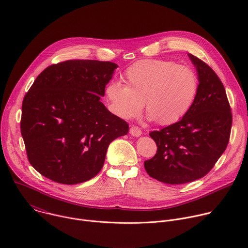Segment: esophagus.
Listing matches in <instances>:
<instances>
[{
	"label": "esophagus",
	"mask_w": 248,
	"mask_h": 248,
	"mask_svg": "<svg viewBox=\"0 0 248 248\" xmlns=\"http://www.w3.org/2000/svg\"><path fill=\"white\" fill-rule=\"evenodd\" d=\"M129 132L133 136H140L141 134H142V131H141V129L138 126H136V125H132L129 128Z\"/></svg>",
	"instance_id": "obj_1"
}]
</instances>
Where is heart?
<instances>
[{"label":"heart","mask_w":248,"mask_h":248,"mask_svg":"<svg viewBox=\"0 0 248 248\" xmlns=\"http://www.w3.org/2000/svg\"><path fill=\"white\" fill-rule=\"evenodd\" d=\"M123 78L125 85L112 81L106 87L110 111L130 120L146 104L148 118L163 125L179 122L186 115L199 88L193 68L168 60L138 61L126 68Z\"/></svg>","instance_id":"obj_1"}]
</instances>
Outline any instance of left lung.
Segmentation results:
<instances>
[{"instance_id": "obj_1", "label": "left lung", "mask_w": 248, "mask_h": 248, "mask_svg": "<svg viewBox=\"0 0 248 248\" xmlns=\"http://www.w3.org/2000/svg\"><path fill=\"white\" fill-rule=\"evenodd\" d=\"M188 56L198 74L196 98L181 121L149 133L157 153L144 162L151 178L168 185L206 175L226 150L232 129L231 106L221 79L205 62Z\"/></svg>"}]
</instances>
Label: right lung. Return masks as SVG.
Masks as SVG:
<instances>
[{
	"mask_svg": "<svg viewBox=\"0 0 248 248\" xmlns=\"http://www.w3.org/2000/svg\"><path fill=\"white\" fill-rule=\"evenodd\" d=\"M118 65L69 60L46 67L22 102L20 131L31 166L63 185L89 181L101 170L109 144L128 124L100 101Z\"/></svg>",
	"mask_w": 248,
	"mask_h": 248,
	"instance_id": "obj_1",
	"label": "right lung"
}]
</instances>
